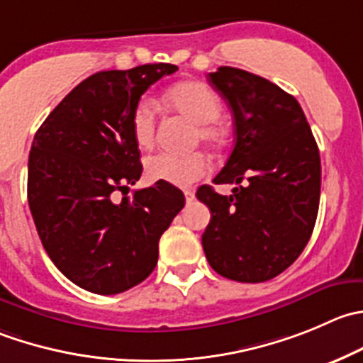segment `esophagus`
<instances>
[{
  "label": "esophagus",
  "mask_w": 363,
  "mask_h": 363,
  "mask_svg": "<svg viewBox=\"0 0 363 363\" xmlns=\"http://www.w3.org/2000/svg\"><path fill=\"white\" fill-rule=\"evenodd\" d=\"M184 196H186V202L191 203L193 200H195V191H193V189H186Z\"/></svg>",
  "instance_id": "1"
}]
</instances>
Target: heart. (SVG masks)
<instances>
[{
    "label": "heart",
    "instance_id": "1",
    "mask_svg": "<svg viewBox=\"0 0 363 363\" xmlns=\"http://www.w3.org/2000/svg\"><path fill=\"white\" fill-rule=\"evenodd\" d=\"M167 104L179 115L195 124L193 140L216 147L223 142L225 131L216 121L221 113V101L213 88L202 81H181L168 88ZM157 110L150 97H140L129 118L133 140L140 149H150L156 135ZM209 163L200 152L177 154L160 152L145 161V174L150 181L168 182L172 186L186 188L207 174Z\"/></svg>",
    "mask_w": 363,
    "mask_h": 363
}]
</instances>
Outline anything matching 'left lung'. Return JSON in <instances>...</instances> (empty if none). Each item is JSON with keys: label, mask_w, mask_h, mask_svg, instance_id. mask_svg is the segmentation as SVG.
Here are the masks:
<instances>
[{"label": "left lung", "mask_w": 363, "mask_h": 363, "mask_svg": "<svg viewBox=\"0 0 363 363\" xmlns=\"http://www.w3.org/2000/svg\"><path fill=\"white\" fill-rule=\"evenodd\" d=\"M209 83L234 115L235 145L214 184H235L230 196L202 186L211 211L202 246L225 279H275L300 257L314 230L321 160L300 103L275 83L220 67Z\"/></svg>", "instance_id": "obj_1"}]
</instances>
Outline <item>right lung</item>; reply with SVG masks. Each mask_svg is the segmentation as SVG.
I'll return each instance as SVG.
<instances>
[{
	"instance_id": "right-lung-1",
	"label": "right lung",
	"mask_w": 363,
	"mask_h": 363,
	"mask_svg": "<svg viewBox=\"0 0 363 363\" xmlns=\"http://www.w3.org/2000/svg\"><path fill=\"white\" fill-rule=\"evenodd\" d=\"M175 70L147 63L94 74L35 133L28 160L31 216L49 259L81 289L118 294L143 282L157 264L161 234L184 207L182 191L168 182L117 200L143 170L129 129L133 108Z\"/></svg>"
}]
</instances>
